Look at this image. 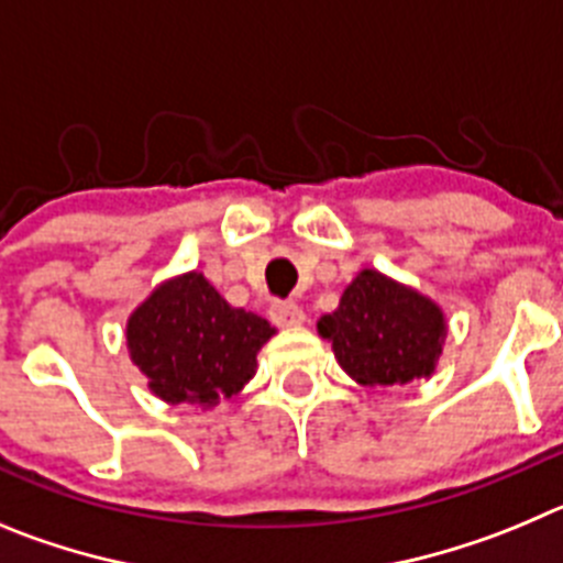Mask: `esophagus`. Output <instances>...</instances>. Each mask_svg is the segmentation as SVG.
I'll list each match as a JSON object with an SVG mask.
<instances>
[{"mask_svg": "<svg viewBox=\"0 0 563 563\" xmlns=\"http://www.w3.org/2000/svg\"><path fill=\"white\" fill-rule=\"evenodd\" d=\"M269 317L277 328H299V324L306 322L302 308H299L297 302H288V299H277V302H272Z\"/></svg>", "mask_w": 563, "mask_h": 563, "instance_id": "1", "label": "esophagus"}]
</instances>
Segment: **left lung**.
<instances>
[{
    "instance_id": "obj_1",
    "label": "left lung",
    "mask_w": 563,
    "mask_h": 563,
    "mask_svg": "<svg viewBox=\"0 0 563 563\" xmlns=\"http://www.w3.org/2000/svg\"><path fill=\"white\" fill-rule=\"evenodd\" d=\"M341 369L361 386H406L435 372L448 317L435 299L377 269H361L339 308L317 322Z\"/></svg>"
}]
</instances>
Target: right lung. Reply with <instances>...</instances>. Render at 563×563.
Masks as SVG:
<instances>
[{"instance_id": "obj_1", "label": "right lung", "mask_w": 563, "mask_h": 563, "mask_svg": "<svg viewBox=\"0 0 563 563\" xmlns=\"http://www.w3.org/2000/svg\"><path fill=\"white\" fill-rule=\"evenodd\" d=\"M275 333L264 317L230 306L197 269L157 283L124 324L130 361L146 388L169 406L202 411L252 380L257 353Z\"/></svg>"}]
</instances>
